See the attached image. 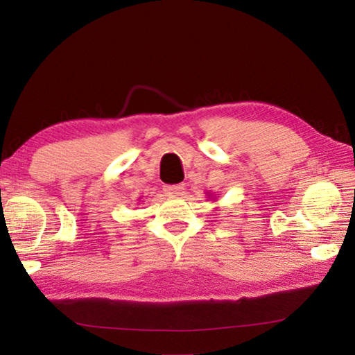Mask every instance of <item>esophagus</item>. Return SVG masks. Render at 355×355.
Returning a JSON list of instances; mask_svg holds the SVG:
<instances>
[{
	"instance_id": "1",
	"label": "esophagus",
	"mask_w": 355,
	"mask_h": 355,
	"mask_svg": "<svg viewBox=\"0 0 355 355\" xmlns=\"http://www.w3.org/2000/svg\"><path fill=\"white\" fill-rule=\"evenodd\" d=\"M184 192V184L178 183V184H166L164 186V194L169 197H178Z\"/></svg>"
}]
</instances>
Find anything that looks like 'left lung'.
I'll list each match as a JSON object with an SVG mask.
<instances>
[{
    "label": "left lung",
    "mask_w": 355,
    "mask_h": 355,
    "mask_svg": "<svg viewBox=\"0 0 355 355\" xmlns=\"http://www.w3.org/2000/svg\"><path fill=\"white\" fill-rule=\"evenodd\" d=\"M208 196H209V192H208ZM208 199H209V197H208Z\"/></svg>",
    "instance_id": "8db88e82"
}]
</instances>
